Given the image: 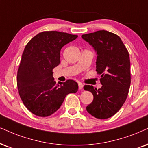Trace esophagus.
<instances>
[{
    "instance_id": "esophagus-1",
    "label": "esophagus",
    "mask_w": 148,
    "mask_h": 148,
    "mask_svg": "<svg viewBox=\"0 0 148 148\" xmlns=\"http://www.w3.org/2000/svg\"><path fill=\"white\" fill-rule=\"evenodd\" d=\"M83 85L81 83H78V89H83Z\"/></svg>"
}]
</instances>
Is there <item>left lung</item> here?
Wrapping results in <instances>:
<instances>
[{"label":"left lung","instance_id":"left-lung-1","mask_svg":"<svg viewBox=\"0 0 148 148\" xmlns=\"http://www.w3.org/2000/svg\"><path fill=\"white\" fill-rule=\"evenodd\" d=\"M82 38L97 52L96 71L102 85L98 89L84 86L93 95L86 109L96 118H109L120 109L128 94L131 82L128 51L118 35L104 30L83 35Z\"/></svg>","mask_w":148,"mask_h":148}]
</instances>
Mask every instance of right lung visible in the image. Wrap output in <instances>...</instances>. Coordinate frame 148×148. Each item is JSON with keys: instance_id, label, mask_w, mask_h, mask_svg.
Wrapping results in <instances>:
<instances>
[{"instance_id": "add662e5", "label": "right lung", "mask_w": 148, "mask_h": 148, "mask_svg": "<svg viewBox=\"0 0 148 148\" xmlns=\"http://www.w3.org/2000/svg\"><path fill=\"white\" fill-rule=\"evenodd\" d=\"M77 37L59 31H43L26 45L17 74V86L24 106L34 115H52L67 95L78 91L74 80L57 85L52 78V69L60 63L61 49Z\"/></svg>"}]
</instances>
